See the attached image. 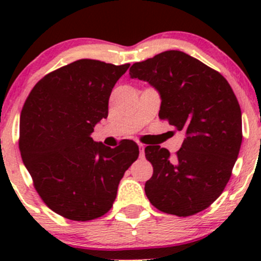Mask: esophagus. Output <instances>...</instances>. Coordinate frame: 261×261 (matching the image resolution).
Instances as JSON below:
<instances>
[{
    "instance_id": "esophagus-1",
    "label": "esophagus",
    "mask_w": 261,
    "mask_h": 261,
    "mask_svg": "<svg viewBox=\"0 0 261 261\" xmlns=\"http://www.w3.org/2000/svg\"><path fill=\"white\" fill-rule=\"evenodd\" d=\"M139 149H140V156L143 158L144 155H145V145H143V144H139Z\"/></svg>"
}]
</instances>
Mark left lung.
<instances>
[{
    "label": "left lung",
    "instance_id": "8db88e82",
    "mask_svg": "<svg viewBox=\"0 0 261 261\" xmlns=\"http://www.w3.org/2000/svg\"><path fill=\"white\" fill-rule=\"evenodd\" d=\"M130 75L159 92V117L186 134L174 156L159 145L145 147L154 169L145 183L150 203L179 217L203 211L225 189L243 141L232 88L223 75L179 50L135 63Z\"/></svg>",
    "mask_w": 261,
    "mask_h": 261
}]
</instances>
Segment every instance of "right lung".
I'll use <instances>...</instances> for the list:
<instances>
[{"mask_svg": "<svg viewBox=\"0 0 261 261\" xmlns=\"http://www.w3.org/2000/svg\"><path fill=\"white\" fill-rule=\"evenodd\" d=\"M128 67L73 62L41 78L22 107L23 164L44 203L68 220L89 221L109 212L118 183L139 156L131 140L111 149L91 138L109 116L110 94Z\"/></svg>", "mask_w": 261, "mask_h": 261, "instance_id": "right-lung-1", "label": "right lung"}]
</instances>
